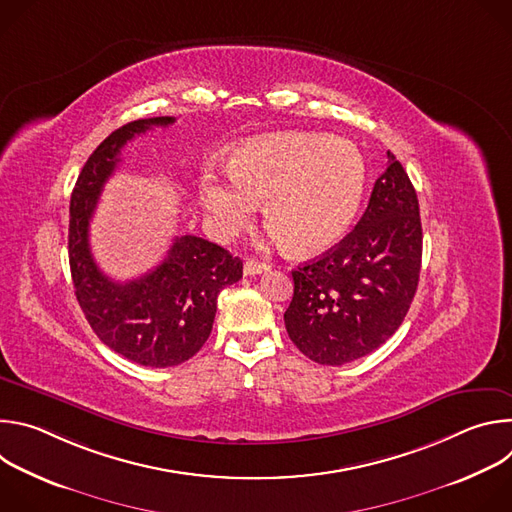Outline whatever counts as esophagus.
I'll return each mask as SVG.
<instances>
[{
	"mask_svg": "<svg viewBox=\"0 0 512 512\" xmlns=\"http://www.w3.org/2000/svg\"><path fill=\"white\" fill-rule=\"evenodd\" d=\"M265 271H269L267 263H261V261H255V259H247L243 263V273L245 275H259V273H265Z\"/></svg>",
	"mask_w": 512,
	"mask_h": 512,
	"instance_id": "obj_1",
	"label": "esophagus"
}]
</instances>
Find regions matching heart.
Segmentation results:
<instances>
[{"mask_svg":"<svg viewBox=\"0 0 512 512\" xmlns=\"http://www.w3.org/2000/svg\"><path fill=\"white\" fill-rule=\"evenodd\" d=\"M367 166L354 145L316 133H281L245 143L229 174L208 166L198 194L216 237L231 239L251 223L257 202L271 239L310 255L336 245L358 214Z\"/></svg>","mask_w":512,"mask_h":512,"instance_id":"1","label":"heart"}]
</instances>
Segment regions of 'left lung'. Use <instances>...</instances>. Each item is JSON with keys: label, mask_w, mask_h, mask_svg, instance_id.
Wrapping results in <instances>:
<instances>
[{"label": "left lung", "mask_w": 512, "mask_h": 512, "mask_svg": "<svg viewBox=\"0 0 512 512\" xmlns=\"http://www.w3.org/2000/svg\"><path fill=\"white\" fill-rule=\"evenodd\" d=\"M377 178L358 225L322 257L291 271L285 330L310 360L340 367L377 350L401 326L417 291L421 218L401 162Z\"/></svg>", "instance_id": "left-lung-1"}]
</instances>
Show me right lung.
Here are the masks:
<instances>
[{
  "mask_svg": "<svg viewBox=\"0 0 512 512\" xmlns=\"http://www.w3.org/2000/svg\"><path fill=\"white\" fill-rule=\"evenodd\" d=\"M174 121L137 119L115 129L91 154L70 196L68 261L79 306L103 344L152 369L176 367L202 348L218 294L243 277L239 257L194 235L176 237L158 267L125 283L109 279L91 255V218L125 143Z\"/></svg>",
  "mask_w": 512,
  "mask_h": 512,
  "instance_id": "obj_1",
  "label": "right lung"
}]
</instances>
